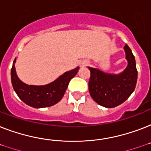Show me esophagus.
Returning a JSON list of instances; mask_svg holds the SVG:
<instances>
[{"label":"esophagus","mask_w":151,"mask_h":151,"mask_svg":"<svg viewBox=\"0 0 151 151\" xmlns=\"http://www.w3.org/2000/svg\"><path fill=\"white\" fill-rule=\"evenodd\" d=\"M89 64V63L88 61H83L82 63H81V66H88Z\"/></svg>","instance_id":"esophagus-1"}]
</instances>
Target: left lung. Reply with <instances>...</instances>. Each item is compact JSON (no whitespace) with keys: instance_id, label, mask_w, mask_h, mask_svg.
I'll return each mask as SVG.
<instances>
[{"instance_id":"1","label":"left lung","mask_w":151,"mask_h":151,"mask_svg":"<svg viewBox=\"0 0 151 151\" xmlns=\"http://www.w3.org/2000/svg\"><path fill=\"white\" fill-rule=\"evenodd\" d=\"M128 65L118 74L105 73L99 69L88 67L91 72L88 90L95 102L106 108L119 106L128 99L134 92L137 81L136 60L132 50L124 47Z\"/></svg>"}]
</instances>
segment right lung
<instances>
[{"mask_svg": "<svg viewBox=\"0 0 151 151\" xmlns=\"http://www.w3.org/2000/svg\"><path fill=\"white\" fill-rule=\"evenodd\" d=\"M13 61L11 78L13 88L19 99L27 105L34 108L48 107L56 104L63 97L69 82L78 73L79 66L65 72L56 80L45 85H29L22 82L17 76Z\"/></svg>", "mask_w": 151, "mask_h": 151, "instance_id": "obj_1", "label": "right lung"}]
</instances>
